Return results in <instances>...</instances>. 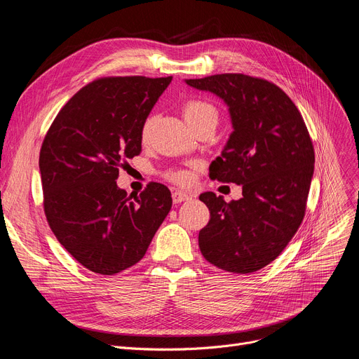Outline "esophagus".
<instances>
[{"label":"esophagus","mask_w":359,"mask_h":359,"mask_svg":"<svg viewBox=\"0 0 359 359\" xmlns=\"http://www.w3.org/2000/svg\"><path fill=\"white\" fill-rule=\"evenodd\" d=\"M192 196L186 192H182V191H176L173 192V202L175 203H180V202H184V201H189Z\"/></svg>","instance_id":"34e87169"}]
</instances>
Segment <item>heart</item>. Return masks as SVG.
<instances>
[{"label": "heart", "mask_w": 359, "mask_h": 359, "mask_svg": "<svg viewBox=\"0 0 359 359\" xmlns=\"http://www.w3.org/2000/svg\"><path fill=\"white\" fill-rule=\"evenodd\" d=\"M183 116L186 122L189 123L192 128L212 122L217 125L218 122V111L217 109L206 100L202 99H191L183 104ZM151 126H153V118H148L141 129V137L145 141L149 135ZM165 177L175 183H186L189 180V173L184 172V170H172V172H167Z\"/></svg>", "instance_id": "heart-1"}]
</instances>
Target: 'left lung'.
<instances>
[{
  "mask_svg": "<svg viewBox=\"0 0 359 359\" xmlns=\"http://www.w3.org/2000/svg\"><path fill=\"white\" fill-rule=\"evenodd\" d=\"M186 84L229 106L234 130L210 177L243 186L238 201L225 202L214 192L199 196L211 212L199 249L222 271L256 272L282 253L303 222L314 172L307 126L285 91L268 80L217 74Z\"/></svg>",
  "mask_w": 359,
  "mask_h": 359,
  "instance_id": "8db88e82",
  "label": "left lung"
}]
</instances>
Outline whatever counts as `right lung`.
Here are the masks:
<instances>
[{
    "mask_svg": "<svg viewBox=\"0 0 359 359\" xmlns=\"http://www.w3.org/2000/svg\"><path fill=\"white\" fill-rule=\"evenodd\" d=\"M173 77H104L67 102L43 140V210L64 249L84 268L115 275L138 263L172 208L151 182L140 195L119 189V168L141 153V129Z\"/></svg>",
    "mask_w": 359,
    "mask_h": 359,
    "instance_id": "add662e5",
    "label": "right lung"
}]
</instances>
